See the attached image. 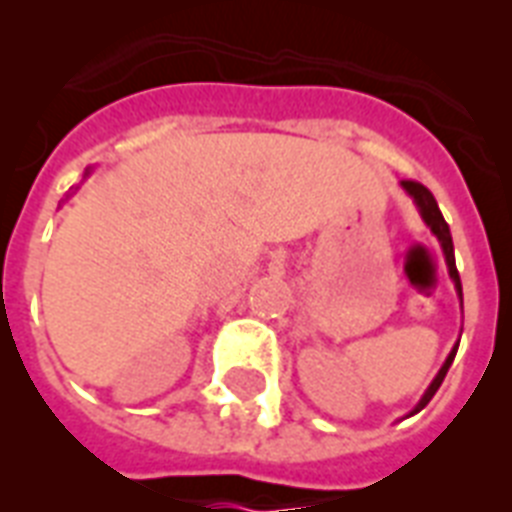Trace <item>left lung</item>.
I'll use <instances>...</instances> for the list:
<instances>
[{"label":"left lung","mask_w":512,"mask_h":512,"mask_svg":"<svg viewBox=\"0 0 512 512\" xmlns=\"http://www.w3.org/2000/svg\"><path fill=\"white\" fill-rule=\"evenodd\" d=\"M401 188H404V191L412 196L414 204H417V209H420L422 220H425V225H428L430 231L436 233V239L441 241V249H444V257H446V268H449V276H452V281H454V289H457V295H460V300H462L460 273H457V263H454L452 233H449V225H446L444 215H441V209H438L436 199H433V193H430L422 183H417V180H401ZM454 356H457V345H454V350L449 353V358L444 361V366L438 369V374L433 377V382H430V388L425 390V396L420 398V404L414 406L409 414H417L420 409H425L430 398L436 396V390L441 388V382H444V377H446V372H449V366H452Z\"/></svg>","instance_id":"obj_1"}]
</instances>
